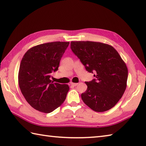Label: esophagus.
<instances>
[{"instance_id": "34e87169", "label": "esophagus", "mask_w": 146, "mask_h": 146, "mask_svg": "<svg viewBox=\"0 0 146 146\" xmlns=\"http://www.w3.org/2000/svg\"><path fill=\"white\" fill-rule=\"evenodd\" d=\"M70 85H71V86H76L77 85H78V83H71Z\"/></svg>"}]
</instances>
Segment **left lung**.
Returning a JSON list of instances; mask_svg holds the SVG:
<instances>
[{"instance_id":"8db88e82","label":"left lung","mask_w":146,"mask_h":146,"mask_svg":"<svg viewBox=\"0 0 146 146\" xmlns=\"http://www.w3.org/2000/svg\"><path fill=\"white\" fill-rule=\"evenodd\" d=\"M71 49L95 79L85 82L87 90L82 94L83 102L97 112L111 109L127 87L128 70L112 46L100 42L71 41Z\"/></svg>"}]
</instances>
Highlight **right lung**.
I'll list each match as a JSON object with an SVG mask.
<instances>
[{"label":"right lung","mask_w":146,"mask_h":146,"mask_svg":"<svg viewBox=\"0 0 146 146\" xmlns=\"http://www.w3.org/2000/svg\"><path fill=\"white\" fill-rule=\"evenodd\" d=\"M70 42H51L33 46L22 59L18 83L22 94L31 106L44 113H50L62 105L69 86L49 79L57 71L62 56Z\"/></svg>","instance_id":"right-lung-1"}]
</instances>
